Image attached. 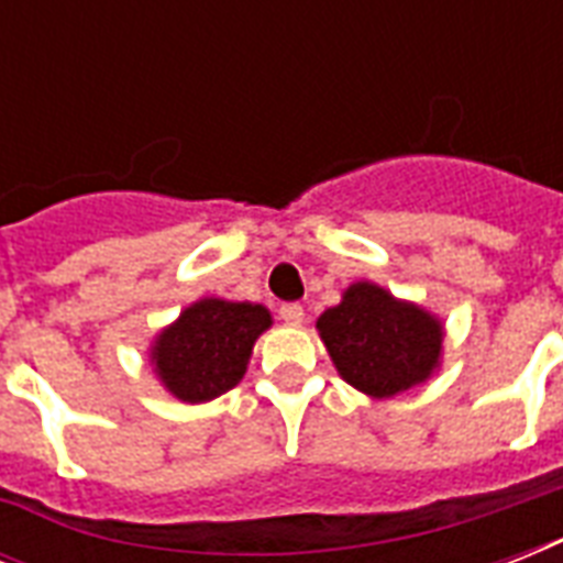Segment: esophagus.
<instances>
[{
  "instance_id": "1",
  "label": "esophagus",
  "mask_w": 563,
  "mask_h": 563,
  "mask_svg": "<svg viewBox=\"0 0 563 563\" xmlns=\"http://www.w3.org/2000/svg\"><path fill=\"white\" fill-rule=\"evenodd\" d=\"M280 318L286 321V324L298 327L303 324V307L300 303H283L280 307Z\"/></svg>"
}]
</instances>
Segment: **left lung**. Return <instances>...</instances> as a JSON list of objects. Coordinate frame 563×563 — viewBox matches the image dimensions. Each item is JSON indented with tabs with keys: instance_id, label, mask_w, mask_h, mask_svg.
<instances>
[{
	"instance_id": "obj_1",
	"label": "left lung",
	"mask_w": 563,
	"mask_h": 563,
	"mask_svg": "<svg viewBox=\"0 0 563 563\" xmlns=\"http://www.w3.org/2000/svg\"><path fill=\"white\" fill-rule=\"evenodd\" d=\"M316 327L344 383L376 400L427 383L441 365L444 324L376 283H353Z\"/></svg>"
}]
</instances>
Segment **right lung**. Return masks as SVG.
Returning a JSON list of instances; mask_svg holds the SVG:
<instances>
[{
  "mask_svg": "<svg viewBox=\"0 0 563 563\" xmlns=\"http://www.w3.org/2000/svg\"><path fill=\"white\" fill-rule=\"evenodd\" d=\"M268 327L272 312L260 303L201 298L154 339V374L178 400H216L245 376L254 342Z\"/></svg>",
  "mask_w": 563,
  "mask_h": 563,
  "instance_id": "1",
  "label": "right lung"
}]
</instances>
